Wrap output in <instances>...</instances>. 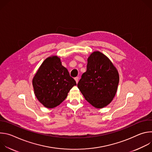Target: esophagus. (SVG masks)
<instances>
[{
	"instance_id": "1",
	"label": "esophagus",
	"mask_w": 152,
	"mask_h": 152,
	"mask_svg": "<svg viewBox=\"0 0 152 152\" xmlns=\"http://www.w3.org/2000/svg\"><path fill=\"white\" fill-rule=\"evenodd\" d=\"M75 80H76V83H78V81H79V77H75Z\"/></svg>"
}]
</instances>
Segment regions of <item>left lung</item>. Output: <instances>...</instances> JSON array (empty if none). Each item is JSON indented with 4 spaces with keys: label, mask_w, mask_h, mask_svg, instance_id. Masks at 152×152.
Listing matches in <instances>:
<instances>
[{
    "label": "left lung",
    "mask_w": 152,
    "mask_h": 152,
    "mask_svg": "<svg viewBox=\"0 0 152 152\" xmlns=\"http://www.w3.org/2000/svg\"><path fill=\"white\" fill-rule=\"evenodd\" d=\"M86 71L77 83L85 100L96 108L109 104L114 97L119 83L117 69L106 56L96 51L88 58Z\"/></svg>",
    "instance_id": "left-lung-1"
}]
</instances>
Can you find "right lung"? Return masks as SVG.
I'll list each match as a JSON object with an SVG mask.
<instances>
[{
    "instance_id": "1",
    "label": "right lung",
    "mask_w": 152,
    "mask_h": 152,
    "mask_svg": "<svg viewBox=\"0 0 152 152\" xmlns=\"http://www.w3.org/2000/svg\"><path fill=\"white\" fill-rule=\"evenodd\" d=\"M34 93L38 101L48 108L60 104L76 82L68 70L62 66L60 58H46L32 79Z\"/></svg>"
}]
</instances>
